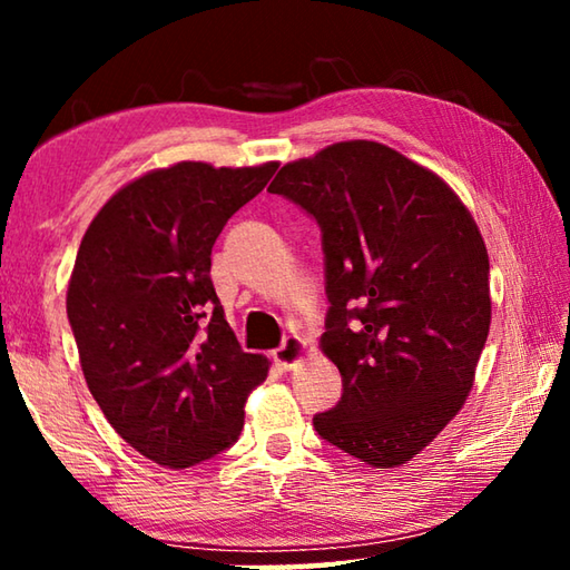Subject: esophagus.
<instances>
[{"label": "esophagus", "instance_id": "34e87169", "mask_svg": "<svg viewBox=\"0 0 570 570\" xmlns=\"http://www.w3.org/2000/svg\"><path fill=\"white\" fill-rule=\"evenodd\" d=\"M306 354V342L302 336H286L284 344L274 350V362L282 366V370H294V366L304 360Z\"/></svg>", "mask_w": 570, "mask_h": 570}]
</instances>
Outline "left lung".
<instances>
[{
    "mask_svg": "<svg viewBox=\"0 0 570 570\" xmlns=\"http://www.w3.org/2000/svg\"><path fill=\"white\" fill-rule=\"evenodd\" d=\"M268 190L322 228V352L342 400L314 414V430L366 465H402L475 380L490 330L485 240L445 180L374 140L286 163Z\"/></svg>",
    "mask_w": 570,
    "mask_h": 570,
    "instance_id": "left-lung-1",
    "label": "left lung"
}]
</instances>
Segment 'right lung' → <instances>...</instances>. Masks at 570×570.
<instances>
[{
  "mask_svg": "<svg viewBox=\"0 0 570 570\" xmlns=\"http://www.w3.org/2000/svg\"><path fill=\"white\" fill-rule=\"evenodd\" d=\"M276 168L183 160L150 170L82 236L67 320L85 382L115 432L158 465L190 468L234 445L248 392L268 374L266 356L230 332L210 248Z\"/></svg>",
  "mask_w": 570,
  "mask_h": 570,
  "instance_id": "obj_1",
  "label": "right lung"
}]
</instances>
